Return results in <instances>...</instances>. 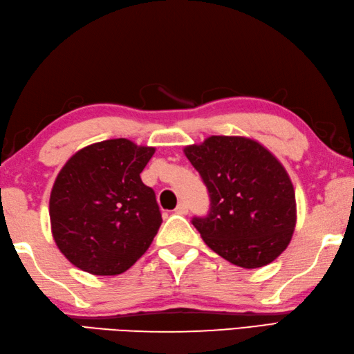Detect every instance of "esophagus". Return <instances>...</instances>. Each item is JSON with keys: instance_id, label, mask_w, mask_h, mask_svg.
<instances>
[{"instance_id": "1", "label": "esophagus", "mask_w": 354, "mask_h": 354, "mask_svg": "<svg viewBox=\"0 0 354 354\" xmlns=\"http://www.w3.org/2000/svg\"><path fill=\"white\" fill-rule=\"evenodd\" d=\"M187 212H189V207H187V204H185V203H179L176 205V209H175V214H178V215H185Z\"/></svg>"}]
</instances>
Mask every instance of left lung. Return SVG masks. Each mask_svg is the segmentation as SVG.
Here are the masks:
<instances>
[{
	"mask_svg": "<svg viewBox=\"0 0 354 354\" xmlns=\"http://www.w3.org/2000/svg\"><path fill=\"white\" fill-rule=\"evenodd\" d=\"M184 155L209 190L207 216L192 220L204 243L244 269L277 259L297 221L294 187L280 160L243 136H210L185 147Z\"/></svg>",
	"mask_w": 354,
	"mask_h": 354,
	"instance_id": "obj_1",
	"label": "left lung"
}]
</instances>
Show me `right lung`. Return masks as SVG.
<instances>
[{
	"instance_id": "add662e5",
	"label": "right lung",
	"mask_w": 354,
	"mask_h": 354,
	"mask_svg": "<svg viewBox=\"0 0 354 354\" xmlns=\"http://www.w3.org/2000/svg\"><path fill=\"white\" fill-rule=\"evenodd\" d=\"M153 155L155 147L108 139L79 150L63 165L49 198L50 230L75 268L118 275L150 248L162 218L140 173Z\"/></svg>"
}]
</instances>
